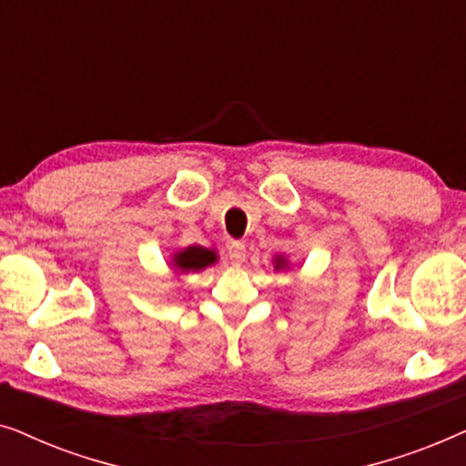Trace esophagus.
<instances>
[{"label": "esophagus", "instance_id": "1", "mask_svg": "<svg viewBox=\"0 0 466 466\" xmlns=\"http://www.w3.org/2000/svg\"><path fill=\"white\" fill-rule=\"evenodd\" d=\"M228 258L233 265H241L246 260V244L244 241H231L228 244Z\"/></svg>", "mask_w": 466, "mask_h": 466}]
</instances>
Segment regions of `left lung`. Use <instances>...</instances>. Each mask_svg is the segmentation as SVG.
Returning <instances> with one entry per match:
<instances>
[{
  "mask_svg": "<svg viewBox=\"0 0 466 466\" xmlns=\"http://www.w3.org/2000/svg\"><path fill=\"white\" fill-rule=\"evenodd\" d=\"M289 267V260L284 257H276V269H286Z\"/></svg>",
  "mask_w": 466,
  "mask_h": 466,
  "instance_id": "obj_1",
  "label": "left lung"
}]
</instances>
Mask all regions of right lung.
Instances as JSON below:
<instances>
[{
  "instance_id": "1",
  "label": "right lung",
  "mask_w": 466,
  "mask_h": 466,
  "mask_svg": "<svg viewBox=\"0 0 466 466\" xmlns=\"http://www.w3.org/2000/svg\"><path fill=\"white\" fill-rule=\"evenodd\" d=\"M216 260H218V257H216V252L209 250V248L188 246V248H184V250L174 254L171 265H174L180 273H188V271L206 269V267L214 265Z\"/></svg>"
}]
</instances>
